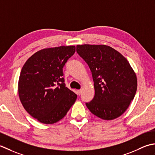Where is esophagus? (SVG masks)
<instances>
[{"instance_id":"1","label":"esophagus","mask_w":155,"mask_h":155,"mask_svg":"<svg viewBox=\"0 0 155 155\" xmlns=\"http://www.w3.org/2000/svg\"><path fill=\"white\" fill-rule=\"evenodd\" d=\"M81 90H77V91H76V94H77V95H79V96H80V94H81Z\"/></svg>"}]
</instances>
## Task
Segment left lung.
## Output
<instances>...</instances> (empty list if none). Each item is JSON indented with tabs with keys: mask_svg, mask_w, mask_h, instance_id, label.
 <instances>
[{
	"mask_svg": "<svg viewBox=\"0 0 155 155\" xmlns=\"http://www.w3.org/2000/svg\"><path fill=\"white\" fill-rule=\"evenodd\" d=\"M76 51L89 66L95 95L86 105L100 118L111 120L120 116L133 100L137 75L124 56L105 45H78Z\"/></svg>",
	"mask_w": 155,
	"mask_h": 155,
	"instance_id": "obj_1",
	"label": "left lung"
}]
</instances>
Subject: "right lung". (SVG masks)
Instances as JSON below:
<instances>
[{
    "instance_id": "right-lung-1",
    "label": "right lung",
    "mask_w": 155,
    "mask_h": 155,
    "mask_svg": "<svg viewBox=\"0 0 155 155\" xmlns=\"http://www.w3.org/2000/svg\"><path fill=\"white\" fill-rule=\"evenodd\" d=\"M75 52V46L40 50L21 69L18 96L25 110L43 124H54L67 114L77 95L65 86L64 68Z\"/></svg>"
}]
</instances>
